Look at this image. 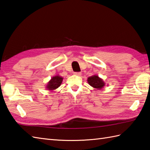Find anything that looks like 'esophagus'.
<instances>
[{"instance_id":"1","label":"esophagus","mask_w":150,"mask_h":150,"mask_svg":"<svg viewBox=\"0 0 150 150\" xmlns=\"http://www.w3.org/2000/svg\"><path fill=\"white\" fill-rule=\"evenodd\" d=\"M74 74L76 75V76H81V72H74Z\"/></svg>"}]
</instances>
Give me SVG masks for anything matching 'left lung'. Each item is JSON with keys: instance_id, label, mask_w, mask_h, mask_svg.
<instances>
[{"instance_id": "8db88e82", "label": "left lung", "mask_w": 150, "mask_h": 150, "mask_svg": "<svg viewBox=\"0 0 150 150\" xmlns=\"http://www.w3.org/2000/svg\"><path fill=\"white\" fill-rule=\"evenodd\" d=\"M87 81L88 84L98 90L102 89L105 85V83L103 79L99 78L97 75H93L91 77H88L87 79Z\"/></svg>"}]
</instances>
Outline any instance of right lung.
<instances>
[{
	"instance_id": "obj_1",
	"label": "right lung",
	"mask_w": 150,
	"mask_h": 150,
	"mask_svg": "<svg viewBox=\"0 0 150 150\" xmlns=\"http://www.w3.org/2000/svg\"><path fill=\"white\" fill-rule=\"evenodd\" d=\"M63 79H64V78L59 75L53 76L47 83V85H46L45 88H47V91H53L54 90L58 88L61 85L63 81Z\"/></svg>"
}]
</instances>
